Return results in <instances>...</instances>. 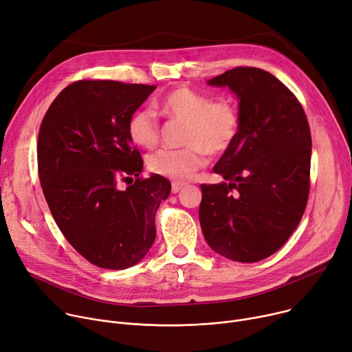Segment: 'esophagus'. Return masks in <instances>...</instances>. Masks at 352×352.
<instances>
[{"label":"esophagus","instance_id":"34e87169","mask_svg":"<svg viewBox=\"0 0 352 352\" xmlns=\"http://www.w3.org/2000/svg\"><path fill=\"white\" fill-rule=\"evenodd\" d=\"M184 183H180V182H173L172 183V192L173 193H179L180 190H182V188H184Z\"/></svg>","mask_w":352,"mask_h":352}]
</instances>
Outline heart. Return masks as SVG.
I'll use <instances>...</instances> for the list:
<instances>
[{
	"label": "heart",
	"mask_w": 352,
	"mask_h": 352,
	"mask_svg": "<svg viewBox=\"0 0 352 352\" xmlns=\"http://www.w3.org/2000/svg\"><path fill=\"white\" fill-rule=\"evenodd\" d=\"M160 111L184 122L182 149H160L148 157L151 172L177 182L190 180L206 165L207 153H224L235 141L239 114L228 98L210 100L188 87H179L160 102ZM128 135L133 144L152 148L159 140V125L148 108L135 111L128 121Z\"/></svg>",
	"instance_id": "obj_1"
}]
</instances>
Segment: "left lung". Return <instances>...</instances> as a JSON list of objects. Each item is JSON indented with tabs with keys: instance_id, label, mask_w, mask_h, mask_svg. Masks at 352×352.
Returning <instances> with one entry per match:
<instances>
[{
	"instance_id": "obj_1",
	"label": "left lung",
	"mask_w": 352,
	"mask_h": 352,
	"mask_svg": "<svg viewBox=\"0 0 352 352\" xmlns=\"http://www.w3.org/2000/svg\"><path fill=\"white\" fill-rule=\"evenodd\" d=\"M239 100V129L212 168L224 182L201 184L199 219L212 251L235 262L275 254L299 226L309 199L311 135L302 104L258 67L207 80Z\"/></svg>"
}]
</instances>
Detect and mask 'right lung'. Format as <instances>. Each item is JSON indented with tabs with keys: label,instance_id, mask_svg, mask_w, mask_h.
<instances>
[{
	"label": "right lung",
	"instance_id": "add662e5",
	"mask_svg": "<svg viewBox=\"0 0 352 352\" xmlns=\"http://www.w3.org/2000/svg\"><path fill=\"white\" fill-rule=\"evenodd\" d=\"M155 89L80 80L53 100L41 124L38 170L50 212L69 244L104 269L144 259L156 210L170 193L164 176L140 177L144 160L128 135L131 116ZM120 179L131 184L121 191Z\"/></svg>",
	"mask_w": 352,
	"mask_h": 352
}]
</instances>
